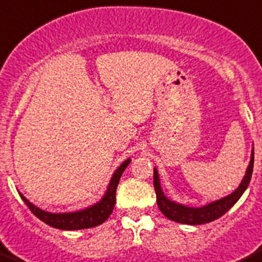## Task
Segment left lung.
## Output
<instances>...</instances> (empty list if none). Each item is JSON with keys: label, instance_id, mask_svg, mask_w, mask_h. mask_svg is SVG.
Listing matches in <instances>:
<instances>
[{"label": "left lung", "instance_id": "8db88e82", "mask_svg": "<svg viewBox=\"0 0 262 262\" xmlns=\"http://www.w3.org/2000/svg\"><path fill=\"white\" fill-rule=\"evenodd\" d=\"M253 155H255V152L252 150L251 161H249V165L247 168L246 176L242 180V183L239 185L238 189L233 194L227 195V196L216 200V202L209 203V204L204 205V207H199V208L186 207V205L178 204V203L168 199L164 195V192H163V190H161L158 170H156V168H154V187H155L156 202H158L159 209H160L161 213L164 214L165 217H168L172 221L180 222V224L202 225L220 219L241 199L243 192L248 187L249 181H251V177H252Z\"/></svg>", "mask_w": 262, "mask_h": 262}]
</instances>
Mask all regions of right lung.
Segmentation results:
<instances>
[{"label": "right lung", "instance_id": "right-lung-1", "mask_svg": "<svg viewBox=\"0 0 262 262\" xmlns=\"http://www.w3.org/2000/svg\"><path fill=\"white\" fill-rule=\"evenodd\" d=\"M129 163H130V159H126L123 164L115 170L104 196L99 202L95 203L94 205H92L89 208L82 209V211L68 212V213H50V212L42 211L38 207L32 204L21 194L19 195H20L23 202L27 204V207L31 209L32 213L35 214L37 219H40L42 222H45L46 225H49V226L60 229V230H81V229H89V227H94L103 224L108 219L110 214L112 213L115 203H116V187L119 185L120 177H121L123 172L125 170V168L129 165Z\"/></svg>", "mask_w": 262, "mask_h": 262}]
</instances>
